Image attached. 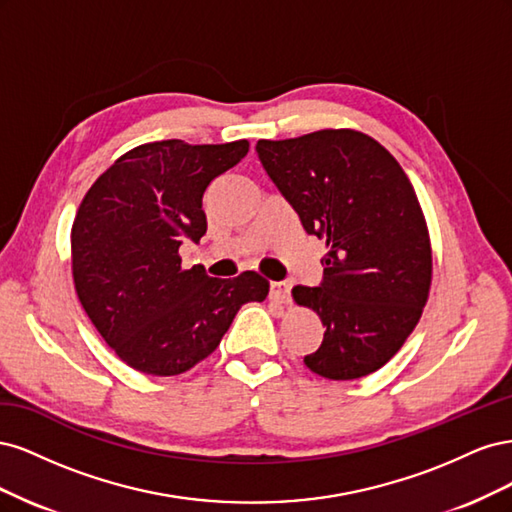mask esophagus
Wrapping results in <instances>:
<instances>
[{"label": "esophagus", "mask_w": 512, "mask_h": 512, "mask_svg": "<svg viewBox=\"0 0 512 512\" xmlns=\"http://www.w3.org/2000/svg\"><path fill=\"white\" fill-rule=\"evenodd\" d=\"M290 282H271V299L280 303H290Z\"/></svg>", "instance_id": "obj_1"}]
</instances>
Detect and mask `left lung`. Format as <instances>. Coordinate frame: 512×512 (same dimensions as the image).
Listing matches in <instances>:
<instances>
[{"label": "left lung", "instance_id": "obj_1", "mask_svg": "<svg viewBox=\"0 0 512 512\" xmlns=\"http://www.w3.org/2000/svg\"><path fill=\"white\" fill-rule=\"evenodd\" d=\"M256 151L303 228L329 247L322 284L292 288L327 329L305 365L329 380L374 374L414 331L431 288L429 230L408 175L348 128L262 138Z\"/></svg>", "mask_w": 512, "mask_h": 512}]
</instances>
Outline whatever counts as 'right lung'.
<instances>
[{
	"label": "right lung",
	"instance_id": "right-lung-1",
	"mask_svg": "<svg viewBox=\"0 0 512 512\" xmlns=\"http://www.w3.org/2000/svg\"><path fill=\"white\" fill-rule=\"evenodd\" d=\"M250 143L179 138L123 153L91 185L72 224V277L104 342L132 369L179 376L220 346L243 303L265 301L256 271L232 280L181 267L179 247L207 232L203 194Z\"/></svg>",
	"mask_w": 512,
	"mask_h": 512
}]
</instances>
